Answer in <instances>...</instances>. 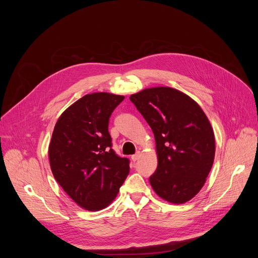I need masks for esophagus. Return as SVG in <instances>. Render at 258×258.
Masks as SVG:
<instances>
[{
    "instance_id": "1",
    "label": "esophagus",
    "mask_w": 258,
    "mask_h": 258,
    "mask_svg": "<svg viewBox=\"0 0 258 258\" xmlns=\"http://www.w3.org/2000/svg\"><path fill=\"white\" fill-rule=\"evenodd\" d=\"M139 157H140V152H137L135 155L132 156V160H133L134 162H136V161L139 159Z\"/></svg>"
}]
</instances>
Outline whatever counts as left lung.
<instances>
[{"label":"left lung","mask_w":258,"mask_h":258,"mask_svg":"<svg viewBox=\"0 0 258 258\" xmlns=\"http://www.w3.org/2000/svg\"><path fill=\"white\" fill-rule=\"evenodd\" d=\"M154 134L158 165L149 180L162 199L180 204L204 186L212 167L215 139L201 107L169 87L145 89L130 97Z\"/></svg>","instance_id":"obj_1"}]
</instances>
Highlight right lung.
<instances>
[{"mask_svg":"<svg viewBox=\"0 0 258 258\" xmlns=\"http://www.w3.org/2000/svg\"><path fill=\"white\" fill-rule=\"evenodd\" d=\"M124 96L88 94L61 114L49 145L55 179L79 206L98 211L119 192L130 172V160L112 149L109 118Z\"/></svg>","mask_w":258,"mask_h":258,"instance_id":"obj_1","label":"right lung"}]
</instances>
